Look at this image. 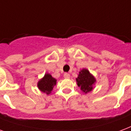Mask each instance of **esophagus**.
I'll return each mask as SVG.
<instances>
[{
    "mask_svg": "<svg viewBox=\"0 0 131 131\" xmlns=\"http://www.w3.org/2000/svg\"><path fill=\"white\" fill-rule=\"evenodd\" d=\"M63 76H64V78H66V79H69L70 77V75L68 73H65Z\"/></svg>",
    "mask_w": 131,
    "mask_h": 131,
    "instance_id": "esophagus-1",
    "label": "esophagus"
}]
</instances>
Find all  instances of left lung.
I'll return each mask as SVG.
<instances>
[{"label":"left lung","mask_w":131,"mask_h":131,"mask_svg":"<svg viewBox=\"0 0 131 131\" xmlns=\"http://www.w3.org/2000/svg\"><path fill=\"white\" fill-rule=\"evenodd\" d=\"M77 86L82 91V92L87 93L93 89L96 80L89 70L86 68H83L80 70L78 76L76 78Z\"/></svg>","instance_id":"obj_1"}]
</instances>
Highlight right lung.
<instances>
[{"mask_svg": "<svg viewBox=\"0 0 131 131\" xmlns=\"http://www.w3.org/2000/svg\"><path fill=\"white\" fill-rule=\"evenodd\" d=\"M57 80L49 73H45L44 77L38 81L37 86L39 90L49 95L51 93L53 88L56 84Z\"/></svg>", "mask_w": 131, "mask_h": 131, "instance_id": "1", "label": "right lung"}]
</instances>
